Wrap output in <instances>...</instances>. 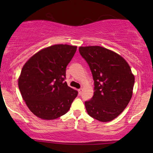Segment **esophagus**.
Returning a JSON list of instances; mask_svg holds the SVG:
<instances>
[{"label": "esophagus", "instance_id": "obj_1", "mask_svg": "<svg viewBox=\"0 0 153 153\" xmlns=\"http://www.w3.org/2000/svg\"><path fill=\"white\" fill-rule=\"evenodd\" d=\"M78 93H79V95H81V93H82V89H79L78 90Z\"/></svg>", "mask_w": 153, "mask_h": 153}]
</instances>
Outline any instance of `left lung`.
<instances>
[{"label":"left lung","mask_w":153,"mask_h":153,"mask_svg":"<svg viewBox=\"0 0 153 153\" xmlns=\"http://www.w3.org/2000/svg\"><path fill=\"white\" fill-rule=\"evenodd\" d=\"M93 74L94 93L85 102L88 114L100 122H109L122 113L133 94L134 75L120 55L100 46L79 47Z\"/></svg>","instance_id":"left-lung-1"}]
</instances>
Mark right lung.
<instances>
[{
	"mask_svg": "<svg viewBox=\"0 0 153 153\" xmlns=\"http://www.w3.org/2000/svg\"><path fill=\"white\" fill-rule=\"evenodd\" d=\"M76 46L55 45L44 48L27 60L18 79L22 98L35 116L55 120L70 109L78 92L65 81L66 67Z\"/></svg>",
	"mask_w": 153,
	"mask_h": 153,
	"instance_id": "add662e5",
	"label": "right lung"
}]
</instances>
